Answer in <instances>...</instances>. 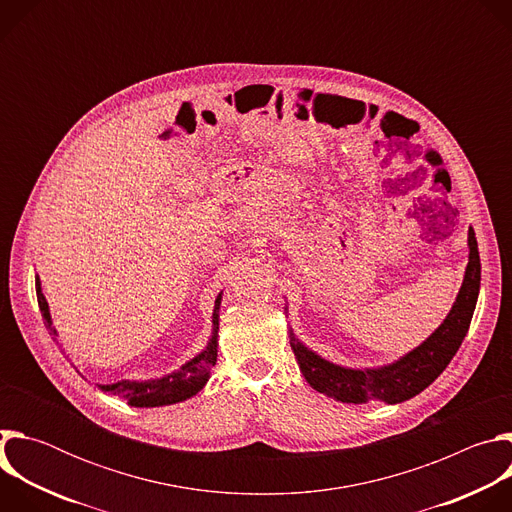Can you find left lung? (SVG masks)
<instances>
[{"mask_svg":"<svg viewBox=\"0 0 512 512\" xmlns=\"http://www.w3.org/2000/svg\"><path fill=\"white\" fill-rule=\"evenodd\" d=\"M468 249L470 255L464 281L446 320L419 346L391 364H383L377 369L340 367V364L330 362L318 352L310 350L289 328L291 350H294L298 367L310 387L342 403L383 401L387 405L403 403L429 387L446 371L450 360L458 352L476 310L480 291V255L472 227L468 229Z\"/></svg>","mask_w":512,"mask_h":512,"instance_id":"1","label":"left lung"}]
</instances>
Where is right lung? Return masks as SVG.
Segmentation results:
<instances>
[{"label": "right lung", "mask_w": 512, "mask_h": 512, "mask_svg": "<svg viewBox=\"0 0 512 512\" xmlns=\"http://www.w3.org/2000/svg\"><path fill=\"white\" fill-rule=\"evenodd\" d=\"M36 296H38V306L44 318V324L48 330L56 336V330L52 326L48 302L42 294V285L40 277L36 275ZM221 302L223 294H218L214 302V312H212V334L204 346L202 352H198L194 358L184 362L182 367L174 373H168L160 379H148V381H117L111 385H97L103 393L119 395L123 397L131 407H162V405H174L180 401H186L200 393L210 379V369L216 364L218 356V320H221Z\"/></svg>", "instance_id": "add662e5"}]
</instances>
